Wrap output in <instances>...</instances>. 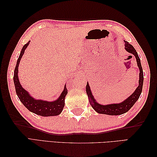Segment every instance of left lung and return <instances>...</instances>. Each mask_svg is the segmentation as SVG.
Segmentation results:
<instances>
[{
  "label": "left lung",
  "instance_id": "1",
  "mask_svg": "<svg viewBox=\"0 0 157 157\" xmlns=\"http://www.w3.org/2000/svg\"><path fill=\"white\" fill-rule=\"evenodd\" d=\"M125 42V49L126 51L131 53V54L134 55L136 59V61H137L138 67L140 69V74H139V85L138 88L136 89L134 92L132 94L130 95L129 97L125 99L124 101H123L120 103H117V104H111V105H102L99 104L96 102L94 99V96H93L90 88L88 82H87V85H86V93H87L90 104L92 106L95 111L101 113V114H105V115H122L123 113L128 112L129 110L131 109L135 102L138 101L140 96L141 94V92L142 90V86H143V82H144V75H143V71L142 67L140 63V59L137 52L135 50L132 44H129L128 42L124 40Z\"/></svg>",
  "mask_w": 157,
  "mask_h": 157
}]
</instances>
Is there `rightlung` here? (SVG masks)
Returning a JSON list of instances; mask_svg holds the SVG:
<instances>
[{"mask_svg": "<svg viewBox=\"0 0 157 157\" xmlns=\"http://www.w3.org/2000/svg\"><path fill=\"white\" fill-rule=\"evenodd\" d=\"M29 44V42L23 46L15 68L13 81H14L17 95L20 101L23 103V105L29 111L34 113L36 115L42 117L59 115L62 112L65 106V98L67 94V89L66 88V84L65 85L63 91L59 97L56 101L51 102L43 101V100H36L34 98L29 94L28 92L22 88L21 85L20 84L18 78V67L20 60H21L22 56L24 54L25 50L28 47Z\"/></svg>", "mask_w": 157, "mask_h": 157, "instance_id": "1", "label": "right lung"}]
</instances>
